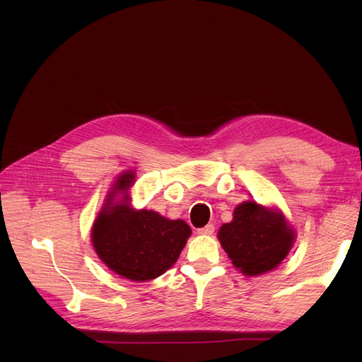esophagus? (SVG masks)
I'll list each match as a JSON object with an SVG mask.
<instances>
[{
	"instance_id": "esophagus-1",
	"label": "esophagus",
	"mask_w": 362,
	"mask_h": 362,
	"mask_svg": "<svg viewBox=\"0 0 362 362\" xmlns=\"http://www.w3.org/2000/svg\"><path fill=\"white\" fill-rule=\"evenodd\" d=\"M213 233H214V225H211V223L199 229V234H204V235H211Z\"/></svg>"
}]
</instances>
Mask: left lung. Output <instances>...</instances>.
<instances>
[{
    "instance_id": "1",
    "label": "left lung",
    "mask_w": 362,
    "mask_h": 362,
    "mask_svg": "<svg viewBox=\"0 0 362 362\" xmlns=\"http://www.w3.org/2000/svg\"><path fill=\"white\" fill-rule=\"evenodd\" d=\"M217 237L234 267L246 276L276 269L296 240L281 211L254 201L237 205L233 221L221 226Z\"/></svg>"
}]
</instances>
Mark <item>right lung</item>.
<instances>
[{
	"instance_id": "obj_1",
	"label": "right lung",
	"mask_w": 362,
	"mask_h": 362,
	"mask_svg": "<svg viewBox=\"0 0 362 362\" xmlns=\"http://www.w3.org/2000/svg\"><path fill=\"white\" fill-rule=\"evenodd\" d=\"M133 170L124 172L108 192L92 226V245L104 264L129 281L156 279L177 262L192 234L181 218L170 221L157 211L131 208L128 190ZM121 198L115 202V196Z\"/></svg>"
}]
</instances>
